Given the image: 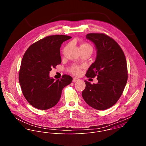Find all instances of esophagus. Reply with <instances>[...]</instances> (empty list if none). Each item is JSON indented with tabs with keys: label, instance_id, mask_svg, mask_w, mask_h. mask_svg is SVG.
<instances>
[{
	"label": "esophagus",
	"instance_id": "34e87169",
	"mask_svg": "<svg viewBox=\"0 0 146 146\" xmlns=\"http://www.w3.org/2000/svg\"><path fill=\"white\" fill-rule=\"evenodd\" d=\"M80 79H78V78H74L73 79H72V81L73 82H78Z\"/></svg>",
	"mask_w": 146,
	"mask_h": 146
}]
</instances>
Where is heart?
<instances>
[{"label":"heart","mask_w":146,"mask_h":146,"mask_svg":"<svg viewBox=\"0 0 146 146\" xmlns=\"http://www.w3.org/2000/svg\"><path fill=\"white\" fill-rule=\"evenodd\" d=\"M81 47H85V48H91L92 49V46L90 45H89V44L87 43H83L82 44L80 48ZM71 72H72V74H75V75H78L80 73L81 71V67L78 66H74L70 70Z\"/></svg>","instance_id":"1"}]
</instances>
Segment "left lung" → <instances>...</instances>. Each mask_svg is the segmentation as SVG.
Instances as JSON below:
<instances>
[{
  "instance_id": "1",
  "label": "left lung",
  "mask_w": 146,
  "mask_h": 146,
  "mask_svg": "<svg viewBox=\"0 0 146 146\" xmlns=\"http://www.w3.org/2000/svg\"><path fill=\"white\" fill-rule=\"evenodd\" d=\"M86 38L95 45L97 56L85 75L97 76L98 83L85 80L82 97L92 108L104 110L116 103L124 89L127 80L125 54L119 45L104 34H88Z\"/></svg>"
}]
</instances>
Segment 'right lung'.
Instances as JSON below:
<instances>
[{
	"mask_svg": "<svg viewBox=\"0 0 146 146\" xmlns=\"http://www.w3.org/2000/svg\"><path fill=\"white\" fill-rule=\"evenodd\" d=\"M71 38L64 35L45 37L33 44L24 54L19 82L25 98L35 108L45 110L54 106L63 89L71 83L72 78L67 75L56 81L49 76L52 68L61 63V44Z\"/></svg>",
	"mask_w": 146,
	"mask_h": 146,
	"instance_id": "obj_1",
	"label": "right lung"
}]
</instances>
